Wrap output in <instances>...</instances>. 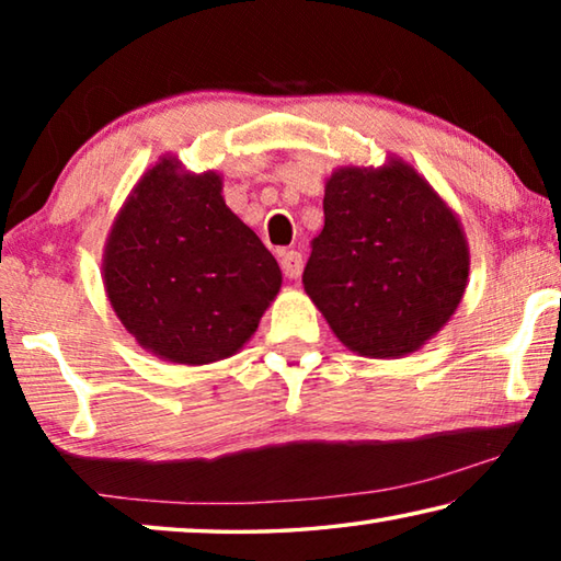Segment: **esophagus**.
<instances>
[{"mask_svg":"<svg viewBox=\"0 0 561 561\" xmlns=\"http://www.w3.org/2000/svg\"><path fill=\"white\" fill-rule=\"evenodd\" d=\"M279 264H282V272L287 274L289 279H297V277H301L304 260H301V254H299V252H294V250H284V252L279 254Z\"/></svg>","mask_w":561,"mask_h":561,"instance_id":"34e87169","label":"esophagus"}]
</instances>
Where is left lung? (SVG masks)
<instances>
[{"label": "left lung", "mask_w": 561, "mask_h": 561, "mask_svg": "<svg viewBox=\"0 0 561 561\" xmlns=\"http://www.w3.org/2000/svg\"><path fill=\"white\" fill-rule=\"evenodd\" d=\"M468 272L460 220L411 165L331 173L301 282L341 344L368 358L413 354L448 324Z\"/></svg>", "instance_id": "left-lung-1"}]
</instances>
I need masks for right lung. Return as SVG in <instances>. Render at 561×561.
I'll use <instances>...</instances> for the list:
<instances>
[{
    "label": "right lung",
    "instance_id": "obj_1",
    "mask_svg": "<svg viewBox=\"0 0 561 561\" xmlns=\"http://www.w3.org/2000/svg\"><path fill=\"white\" fill-rule=\"evenodd\" d=\"M103 284L128 334L173 364L240 351L282 287L262 240L222 197V178L160 158L111 227Z\"/></svg>",
    "mask_w": 561,
    "mask_h": 561
}]
</instances>
